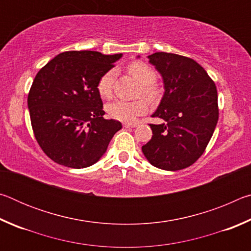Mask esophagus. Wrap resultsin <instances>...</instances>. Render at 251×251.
I'll use <instances>...</instances> for the list:
<instances>
[{"label":"esophagus","instance_id":"esophagus-1","mask_svg":"<svg viewBox=\"0 0 251 251\" xmlns=\"http://www.w3.org/2000/svg\"><path fill=\"white\" fill-rule=\"evenodd\" d=\"M123 126H124L125 128H135L137 124H128V123H125V124H123Z\"/></svg>","mask_w":251,"mask_h":251}]
</instances>
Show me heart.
Wrapping results in <instances>:
<instances>
[{
	"mask_svg": "<svg viewBox=\"0 0 251 251\" xmlns=\"http://www.w3.org/2000/svg\"><path fill=\"white\" fill-rule=\"evenodd\" d=\"M127 71L139 84H142V94L148 100H155L157 91L152 85L156 80L155 71L145 63L139 61L130 63ZM114 78H115V71L109 70L101 75L97 82V92L103 99H109L112 96ZM147 110L148 104L143 99L136 100H116L106 105V112L110 117L124 123L135 122L136 118L145 114Z\"/></svg>",
	"mask_w": 251,
	"mask_h": 251,
	"instance_id": "obj_1",
	"label": "heart"
}]
</instances>
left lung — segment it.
<instances>
[{
	"label": "left lung",
	"mask_w": 251,
	"mask_h": 251,
	"mask_svg": "<svg viewBox=\"0 0 251 251\" xmlns=\"http://www.w3.org/2000/svg\"><path fill=\"white\" fill-rule=\"evenodd\" d=\"M147 57L163 77L165 88L151 117L164 122L150 125L151 139L142 151L152 166L179 171L202 155L214 134L218 122L217 88L192 58L165 52Z\"/></svg>",
	"instance_id": "obj_1"
}]
</instances>
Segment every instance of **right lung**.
<instances>
[{"instance_id": "obj_1", "label": "right lung", "mask_w": 251, "mask_h": 251, "mask_svg": "<svg viewBox=\"0 0 251 251\" xmlns=\"http://www.w3.org/2000/svg\"><path fill=\"white\" fill-rule=\"evenodd\" d=\"M122 56L71 50L56 55L36 74L27 97L32 128L55 163L76 169L92 166L122 128L118 121L103 117L97 92L100 76Z\"/></svg>"}]
</instances>
